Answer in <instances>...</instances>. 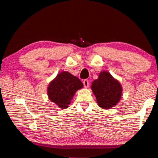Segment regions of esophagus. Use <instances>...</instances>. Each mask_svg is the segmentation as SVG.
I'll list each match as a JSON object with an SVG mask.
<instances>
[{"label": "esophagus", "mask_w": 158, "mask_h": 158, "mask_svg": "<svg viewBox=\"0 0 158 158\" xmlns=\"http://www.w3.org/2000/svg\"><path fill=\"white\" fill-rule=\"evenodd\" d=\"M83 84H84V85L85 88H88V86L89 85V81L88 79H84V81H83Z\"/></svg>", "instance_id": "obj_1"}]
</instances>
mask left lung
Listing matches in <instances>:
<instances>
[{
  "label": "left lung",
  "mask_w": 158,
  "mask_h": 158,
  "mask_svg": "<svg viewBox=\"0 0 158 158\" xmlns=\"http://www.w3.org/2000/svg\"><path fill=\"white\" fill-rule=\"evenodd\" d=\"M91 89L98 106L102 109L113 107L121 100L123 91L121 85L108 72H101L98 79L92 82Z\"/></svg>",
  "instance_id": "left-lung-1"
}]
</instances>
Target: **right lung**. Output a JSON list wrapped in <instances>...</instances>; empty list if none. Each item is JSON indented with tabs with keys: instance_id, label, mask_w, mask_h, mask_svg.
Here are the masks:
<instances>
[{
	"instance_id": "1",
	"label": "right lung",
	"mask_w": 158,
	"mask_h": 158,
	"mask_svg": "<svg viewBox=\"0 0 158 158\" xmlns=\"http://www.w3.org/2000/svg\"><path fill=\"white\" fill-rule=\"evenodd\" d=\"M80 79L68 72H61L50 82L47 88L49 100L61 109H66L70 104L74 93L81 89Z\"/></svg>"
}]
</instances>
